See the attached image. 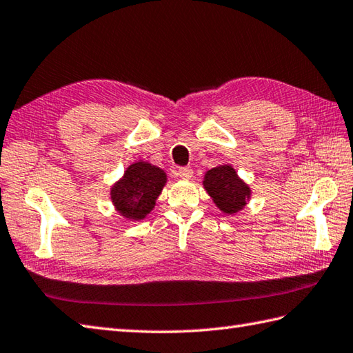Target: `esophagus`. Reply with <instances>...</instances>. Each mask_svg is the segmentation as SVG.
Listing matches in <instances>:
<instances>
[{
	"label": "esophagus",
	"mask_w": 353,
	"mask_h": 353,
	"mask_svg": "<svg viewBox=\"0 0 353 353\" xmlns=\"http://www.w3.org/2000/svg\"><path fill=\"white\" fill-rule=\"evenodd\" d=\"M177 176L181 179H185V181H190L192 177V168L191 167H181L177 170Z\"/></svg>",
	"instance_id": "obj_1"
}]
</instances>
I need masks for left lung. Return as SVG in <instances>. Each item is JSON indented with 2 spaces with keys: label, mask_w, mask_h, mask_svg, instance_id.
<instances>
[{
  "label": "left lung",
  "mask_w": 353,
  "mask_h": 353,
  "mask_svg": "<svg viewBox=\"0 0 353 353\" xmlns=\"http://www.w3.org/2000/svg\"><path fill=\"white\" fill-rule=\"evenodd\" d=\"M203 186L216 208L229 215L241 211L245 201L250 199V188L238 177L230 165H220L209 170L205 174Z\"/></svg>",
  "instance_id": "1"
}]
</instances>
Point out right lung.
<instances>
[{
	"mask_svg": "<svg viewBox=\"0 0 353 353\" xmlns=\"http://www.w3.org/2000/svg\"><path fill=\"white\" fill-rule=\"evenodd\" d=\"M167 183V174L148 162L132 163L121 181L110 190L117 211L129 220H142L152 212L156 199Z\"/></svg>",
	"mask_w": 353,
	"mask_h": 353,
	"instance_id": "1",
	"label": "right lung"
}]
</instances>
